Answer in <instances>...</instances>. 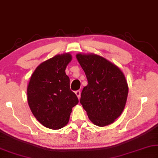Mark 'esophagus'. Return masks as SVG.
I'll list each match as a JSON object with an SVG mask.
<instances>
[{
    "instance_id": "1",
    "label": "esophagus",
    "mask_w": 158,
    "mask_h": 158,
    "mask_svg": "<svg viewBox=\"0 0 158 158\" xmlns=\"http://www.w3.org/2000/svg\"><path fill=\"white\" fill-rule=\"evenodd\" d=\"M76 96H77V98L80 99V98H81V91H79V90L76 91Z\"/></svg>"
}]
</instances>
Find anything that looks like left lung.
I'll use <instances>...</instances> for the list:
<instances>
[{"mask_svg":"<svg viewBox=\"0 0 158 158\" xmlns=\"http://www.w3.org/2000/svg\"><path fill=\"white\" fill-rule=\"evenodd\" d=\"M76 58L88 81L80 102L94 125L108 126L125 107L128 94L126 77L117 65L98 55L78 53Z\"/></svg>","mask_w":158,"mask_h":158,"instance_id":"left-lung-1","label":"left lung"}]
</instances>
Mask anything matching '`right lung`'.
Here are the masks:
<instances>
[{"instance_id": "right-lung-1", "label": "right lung", "mask_w": 158, "mask_h": 158, "mask_svg": "<svg viewBox=\"0 0 158 158\" xmlns=\"http://www.w3.org/2000/svg\"><path fill=\"white\" fill-rule=\"evenodd\" d=\"M71 60L69 52L55 55L41 63L30 77L27 103L35 117L46 128L58 130L65 126L72 108L78 103L65 73Z\"/></svg>"}]
</instances>
